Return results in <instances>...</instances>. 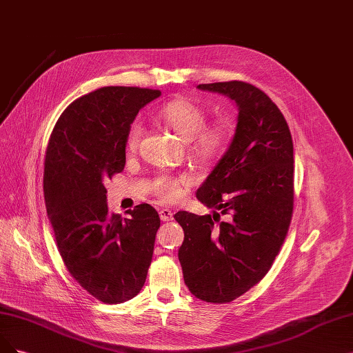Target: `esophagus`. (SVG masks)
Instances as JSON below:
<instances>
[{
	"label": "esophagus",
	"instance_id": "obj_1",
	"mask_svg": "<svg viewBox=\"0 0 353 353\" xmlns=\"http://www.w3.org/2000/svg\"><path fill=\"white\" fill-rule=\"evenodd\" d=\"M159 216H161V221H163V222H169V221H172V219H174V213L169 209H162L159 212Z\"/></svg>",
	"mask_w": 353,
	"mask_h": 353
}]
</instances>
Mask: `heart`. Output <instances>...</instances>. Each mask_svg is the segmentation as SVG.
<instances>
[{
    "instance_id": "heart-1",
    "label": "heart",
    "mask_w": 353,
    "mask_h": 353,
    "mask_svg": "<svg viewBox=\"0 0 353 353\" xmlns=\"http://www.w3.org/2000/svg\"><path fill=\"white\" fill-rule=\"evenodd\" d=\"M157 117L171 127L185 141H192V152L204 159H213L225 148L226 136L221 127H208V112L192 101L176 99L165 103ZM143 136V123L134 119L128 127L125 144L136 150ZM190 184L187 176H162L157 181V194L163 201L174 203L181 199Z\"/></svg>"
}]
</instances>
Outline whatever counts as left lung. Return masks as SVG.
<instances>
[{"label":"left lung","instance_id":"1","mask_svg":"<svg viewBox=\"0 0 353 353\" xmlns=\"http://www.w3.org/2000/svg\"><path fill=\"white\" fill-rule=\"evenodd\" d=\"M238 106L235 136L197 190L213 216L178 212L184 229L178 259L190 292L226 303L244 295L270 270L294 210V143L281 109L245 81L199 84ZM228 216L219 223L216 212Z\"/></svg>","mask_w":353,"mask_h":353}]
</instances>
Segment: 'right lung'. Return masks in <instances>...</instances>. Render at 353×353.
I'll return each instance as SVG.
<instances>
[{"mask_svg":"<svg viewBox=\"0 0 353 353\" xmlns=\"http://www.w3.org/2000/svg\"><path fill=\"white\" fill-rule=\"evenodd\" d=\"M161 90L109 86L67 106L46 148L43 196L70 274L105 303L134 298L148 277L161 219L150 204L111 213L105 181L123 172L125 137Z\"/></svg>","mask_w":353,"mask_h":353,"instance_id":"right-lung-1","label":"right lung"}]
</instances>
